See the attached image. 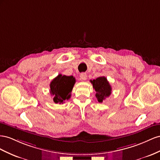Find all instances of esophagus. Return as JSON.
<instances>
[{"instance_id": "1", "label": "esophagus", "mask_w": 160, "mask_h": 160, "mask_svg": "<svg viewBox=\"0 0 160 160\" xmlns=\"http://www.w3.org/2000/svg\"><path fill=\"white\" fill-rule=\"evenodd\" d=\"M80 78L82 80H86V78H87V74H86V73H81L80 75Z\"/></svg>"}]
</instances>
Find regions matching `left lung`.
Segmentation results:
<instances>
[{
	"instance_id": "obj_1",
	"label": "left lung",
	"mask_w": 160,
	"mask_h": 160,
	"mask_svg": "<svg viewBox=\"0 0 160 160\" xmlns=\"http://www.w3.org/2000/svg\"><path fill=\"white\" fill-rule=\"evenodd\" d=\"M93 88L96 91V97L99 102H102L103 100L108 97L111 94V86L104 76L98 77L96 80H90Z\"/></svg>"
}]
</instances>
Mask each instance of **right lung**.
Returning <instances> with one entry per match:
<instances>
[{
    "label": "right lung",
    "instance_id": "obj_1",
    "mask_svg": "<svg viewBox=\"0 0 160 160\" xmlns=\"http://www.w3.org/2000/svg\"><path fill=\"white\" fill-rule=\"evenodd\" d=\"M76 80L72 76L59 74L50 83V93L53 97L55 103L62 104L71 97V92Z\"/></svg>",
    "mask_w": 160,
    "mask_h": 160
}]
</instances>
